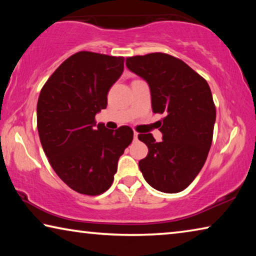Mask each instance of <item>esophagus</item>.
<instances>
[{"label": "esophagus", "mask_w": 256, "mask_h": 256, "mask_svg": "<svg viewBox=\"0 0 256 256\" xmlns=\"http://www.w3.org/2000/svg\"><path fill=\"white\" fill-rule=\"evenodd\" d=\"M138 133L134 132V134H133V138H134V140H138Z\"/></svg>", "instance_id": "1"}]
</instances>
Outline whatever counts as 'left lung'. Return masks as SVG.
<instances>
[{"label": "left lung", "mask_w": 256, "mask_h": 256, "mask_svg": "<svg viewBox=\"0 0 256 256\" xmlns=\"http://www.w3.org/2000/svg\"><path fill=\"white\" fill-rule=\"evenodd\" d=\"M126 66L149 84L152 112L164 114L162 141L138 134L149 152L138 168L160 192L185 190L204 164L214 136L216 107L210 86L180 58L164 53L126 58Z\"/></svg>", "instance_id": "1"}]
</instances>
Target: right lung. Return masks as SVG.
<instances>
[{
  "label": "right lung",
  "instance_id": "1",
  "mask_svg": "<svg viewBox=\"0 0 256 256\" xmlns=\"http://www.w3.org/2000/svg\"><path fill=\"white\" fill-rule=\"evenodd\" d=\"M123 70L120 56L78 52L56 68L38 98L42 149L58 176L78 193L98 196L110 188L133 140L130 126L108 130L94 120Z\"/></svg>",
  "mask_w": 256,
  "mask_h": 256
}]
</instances>
